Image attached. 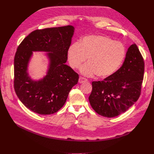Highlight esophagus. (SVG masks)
<instances>
[{
  "instance_id": "1",
  "label": "esophagus",
  "mask_w": 154,
  "mask_h": 154,
  "mask_svg": "<svg viewBox=\"0 0 154 154\" xmlns=\"http://www.w3.org/2000/svg\"><path fill=\"white\" fill-rule=\"evenodd\" d=\"M86 81H87V79H86V78L83 77H79V83H84V82H86Z\"/></svg>"
}]
</instances>
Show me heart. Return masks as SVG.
<instances>
[{"instance_id": "obj_1", "label": "heart", "mask_w": 154, "mask_h": 154, "mask_svg": "<svg viewBox=\"0 0 154 154\" xmlns=\"http://www.w3.org/2000/svg\"><path fill=\"white\" fill-rule=\"evenodd\" d=\"M126 48L120 42L103 35H89L83 37L79 44H72L67 50V60L73 69L79 67L87 58L88 63L81 67L86 76L96 74L106 78L119 69L126 57Z\"/></svg>"}]
</instances>
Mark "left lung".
Returning <instances> with one entry per match:
<instances>
[{
    "label": "left lung",
    "instance_id": "8db88e82",
    "mask_svg": "<svg viewBox=\"0 0 154 154\" xmlns=\"http://www.w3.org/2000/svg\"><path fill=\"white\" fill-rule=\"evenodd\" d=\"M144 73V61L136 44L130 45L119 70L103 81H93L89 97L94 110L112 118L124 112L139 99Z\"/></svg>",
    "mask_w": 154,
    "mask_h": 154
}]
</instances>
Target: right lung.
Returning a JSON list of instances; mask_svg holds the SVG:
<instances>
[{
    "instance_id": "add662e5",
    "label": "right lung",
    "mask_w": 154,
    "mask_h": 154,
    "mask_svg": "<svg viewBox=\"0 0 154 154\" xmlns=\"http://www.w3.org/2000/svg\"><path fill=\"white\" fill-rule=\"evenodd\" d=\"M73 33L71 25L35 30L18 45L14 60V88L23 104L35 113L57 112L78 82L79 75L65 64ZM32 51L50 52L47 75L37 82L31 80L27 71Z\"/></svg>"
}]
</instances>
